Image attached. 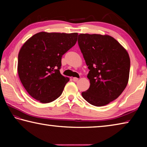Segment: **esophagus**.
Here are the masks:
<instances>
[{"label": "esophagus", "instance_id": "1", "mask_svg": "<svg viewBox=\"0 0 147 147\" xmlns=\"http://www.w3.org/2000/svg\"><path fill=\"white\" fill-rule=\"evenodd\" d=\"M73 80L74 82H77V81L78 80V78H76V77H74V78H73Z\"/></svg>", "mask_w": 147, "mask_h": 147}]
</instances>
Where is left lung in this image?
<instances>
[{"mask_svg":"<svg viewBox=\"0 0 147 147\" xmlns=\"http://www.w3.org/2000/svg\"><path fill=\"white\" fill-rule=\"evenodd\" d=\"M78 45L89 69L90 86L82 93L95 106H103L117 98L127 86L130 59L126 50L108 35L80 34Z\"/></svg>","mask_w":147,"mask_h":147,"instance_id":"obj_1","label":"left lung"}]
</instances>
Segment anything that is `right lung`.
<instances>
[{
  "instance_id": "1",
  "label": "right lung",
  "mask_w": 147,
  "mask_h": 147,
  "mask_svg": "<svg viewBox=\"0 0 147 147\" xmlns=\"http://www.w3.org/2000/svg\"><path fill=\"white\" fill-rule=\"evenodd\" d=\"M77 38L78 33L41 32L22 46L17 71L20 80L32 97L44 104L61 95L69 81L59 72L61 57L76 44Z\"/></svg>"
}]
</instances>
